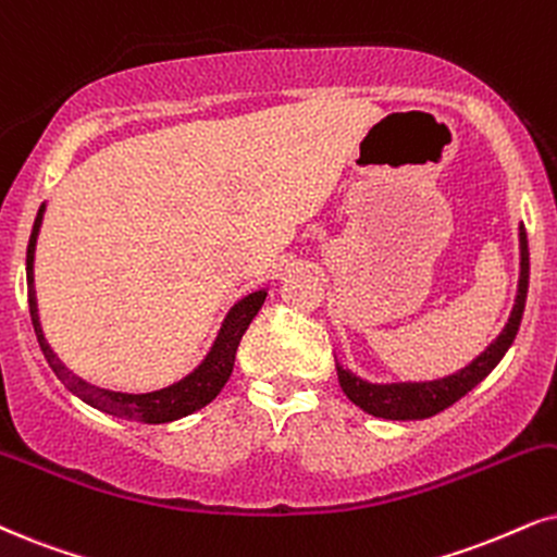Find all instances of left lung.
I'll list each match as a JSON object with an SVG mask.
<instances>
[{
    "label": "left lung",
    "instance_id": "1",
    "mask_svg": "<svg viewBox=\"0 0 557 557\" xmlns=\"http://www.w3.org/2000/svg\"><path fill=\"white\" fill-rule=\"evenodd\" d=\"M527 287H530V249H527V231L519 223V285L509 321L502 329V334L485 347L473 362L460 368L453 375L436 380H398V383H372L336 362V375L339 385L351 404L360 406L364 413L377 419H429L434 413L445 411L455 400H460L468 391H473L491 370L502 362V357L509 351L513 336H517L519 323H522Z\"/></svg>",
    "mask_w": 557,
    "mask_h": 557
}]
</instances>
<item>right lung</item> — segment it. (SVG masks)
Listing matches in <instances>:
<instances>
[{
  "instance_id": "obj_1",
  "label": "right lung",
  "mask_w": 557,
  "mask_h": 557,
  "mask_svg": "<svg viewBox=\"0 0 557 557\" xmlns=\"http://www.w3.org/2000/svg\"><path fill=\"white\" fill-rule=\"evenodd\" d=\"M44 213H46V202L40 206L38 215H35L30 244H27V259H25L27 306H30L33 329H35V336H38L40 349H44L48 364H51V370L59 375L61 383L91 408H100V411L112 413V417L117 419L146 421V424H166V421L189 417V413L200 411L202 406H208L210 400L223 391V385L228 383L231 372H234L238 342H242L244 331L249 329L251 319L259 313V308L264 306L267 287H259V290L244 295L242 300H236L234 306H231V311L221 323V331H218L213 347H210V351L206 355V360L197 364L189 375L177 380V383L151 393H123V391L100 388V385H91L84 377L74 375V372L59 360V355H55L53 347L46 339L44 326H40L38 298H35V244H38L40 226H44Z\"/></svg>"
}]
</instances>
